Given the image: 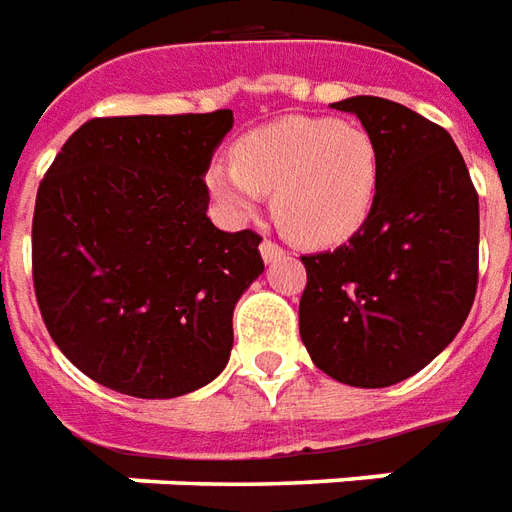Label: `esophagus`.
Instances as JSON below:
<instances>
[{
  "mask_svg": "<svg viewBox=\"0 0 512 512\" xmlns=\"http://www.w3.org/2000/svg\"><path fill=\"white\" fill-rule=\"evenodd\" d=\"M262 259L267 264H273V262H278V259H281V256H286V250L281 248V245H275V242H270V239H264L262 242Z\"/></svg>",
  "mask_w": 512,
  "mask_h": 512,
  "instance_id": "obj_1",
  "label": "esophagus"
}]
</instances>
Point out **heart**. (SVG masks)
<instances>
[{"mask_svg":"<svg viewBox=\"0 0 512 512\" xmlns=\"http://www.w3.org/2000/svg\"><path fill=\"white\" fill-rule=\"evenodd\" d=\"M206 187L237 220L256 215L273 195L286 237L308 248H333L355 237L375 209L380 154L358 123L281 118L239 137L234 162L206 170Z\"/></svg>","mask_w":512,"mask_h":512,"instance_id":"obj_1","label":"heart"}]
</instances>
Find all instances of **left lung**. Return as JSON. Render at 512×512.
<instances>
[{
    "mask_svg": "<svg viewBox=\"0 0 512 512\" xmlns=\"http://www.w3.org/2000/svg\"><path fill=\"white\" fill-rule=\"evenodd\" d=\"M333 107L372 134L380 187L347 245L303 256L300 339L333 380L386 389L430 364L469 317L480 201L447 129L378 96Z\"/></svg>",
    "mask_w": 512,
    "mask_h": 512,
    "instance_id": "1",
    "label": "left lung"
}]
</instances>
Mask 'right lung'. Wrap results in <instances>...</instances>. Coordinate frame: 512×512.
<instances>
[{
  "label": "right lung",
  "instance_id": "1",
  "mask_svg": "<svg viewBox=\"0 0 512 512\" xmlns=\"http://www.w3.org/2000/svg\"><path fill=\"white\" fill-rule=\"evenodd\" d=\"M234 112L93 118L38 187L32 278L71 364L140 400L201 389L226 369L234 306L262 237L206 217L204 176Z\"/></svg>",
  "mask_w": 512,
  "mask_h": 512
}]
</instances>
